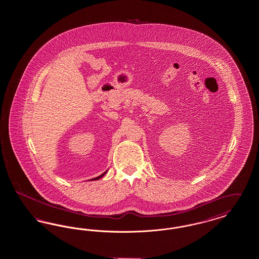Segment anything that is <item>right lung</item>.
<instances>
[{"label": "right lung", "instance_id": "right-lung-1", "mask_svg": "<svg viewBox=\"0 0 259 259\" xmlns=\"http://www.w3.org/2000/svg\"><path fill=\"white\" fill-rule=\"evenodd\" d=\"M106 172H104V174H102L101 176H99V177H97V178H95V179H92V181H97V180H99V179H101V178H102V177H103V176H104V175H105Z\"/></svg>", "mask_w": 259, "mask_h": 259}]
</instances>
